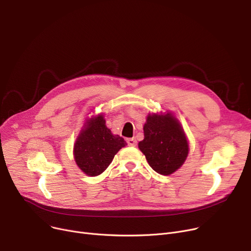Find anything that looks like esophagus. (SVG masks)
<instances>
[{
    "label": "esophagus",
    "mask_w": 251,
    "mask_h": 251,
    "mask_svg": "<svg viewBox=\"0 0 251 251\" xmlns=\"http://www.w3.org/2000/svg\"><path fill=\"white\" fill-rule=\"evenodd\" d=\"M127 143H128L129 147H136L137 141H136L135 138H128L127 139Z\"/></svg>",
    "instance_id": "1"
}]
</instances>
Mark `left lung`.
<instances>
[{"instance_id": "left-lung-1", "label": "left lung", "mask_w": 251, "mask_h": 251, "mask_svg": "<svg viewBox=\"0 0 251 251\" xmlns=\"http://www.w3.org/2000/svg\"><path fill=\"white\" fill-rule=\"evenodd\" d=\"M144 138L138 148L150 166L161 175H171L185 162L189 147L184 130L171 114H149Z\"/></svg>"}]
</instances>
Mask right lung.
I'll return each mask as SVG.
<instances>
[{
  "instance_id": "obj_1",
  "label": "right lung",
  "mask_w": 251,
  "mask_h": 251,
  "mask_svg": "<svg viewBox=\"0 0 251 251\" xmlns=\"http://www.w3.org/2000/svg\"><path fill=\"white\" fill-rule=\"evenodd\" d=\"M124 138L114 135L102 115L87 119L74 144V159L87 176H98L109 167L115 154L126 146Z\"/></svg>"
}]
</instances>
